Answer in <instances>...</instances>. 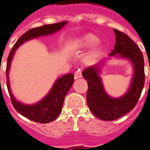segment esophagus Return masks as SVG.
<instances>
[{
    "instance_id": "34e87169",
    "label": "esophagus",
    "mask_w": 150,
    "mask_h": 150,
    "mask_svg": "<svg viewBox=\"0 0 150 150\" xmlns=\"http://www.w3.org/2000/svg\"><path fill=\"white\" fill-rule=\"evenodd\" d=\"M82 76V74H81V70H78V71H75V79H79V78H81Z\"/></svg>"
}]
</instances>
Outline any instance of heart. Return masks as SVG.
<instances>
[{"instance_id":"obj_1","label":"heart","mask_w":150,"mask_h":150,"mask_svg":"<svg viewBox=\"0 0 150 150\" xmlns=\"http://www.w3.org/2000/svg\"><path fill=\"white\" fill-rule=\"evenodd\" d=\"M98 38L92 34H88L78 40V45L81 47H88L97 43ZM96 53V52H95Z\"/></svg>"}]
</instances>
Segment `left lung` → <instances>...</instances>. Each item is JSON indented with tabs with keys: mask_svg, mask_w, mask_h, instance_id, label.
Wrapping results in <instances>:
<instances>
[{
	"mask_svg": "<svg viewBox=\"0 0 150 150\" xmlns=\"http://www.w3.org/2000/svg\"><path fill=\"white\" fill-rule=\"evenodd\" d=\"M113 31L116 42L109 56L119 54L129 58L134 65V76L127 93L119 98L107 96L98 76L97 66L88 67L82 72L88 87L86 95L88 108L96 117L104 121L115 120L134 109L145 84L144 58L139 47L125 33L116 29H113Z\"/></svg>",
	"mask_w": 150,
	"mask_h": 150,
	"instance_id": "obj_1",
	"label": "left lung"
}]
</instances>
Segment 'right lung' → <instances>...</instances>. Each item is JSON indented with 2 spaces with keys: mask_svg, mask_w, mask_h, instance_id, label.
Segmentation results:
<instances>
[{
  "mask_svg": "<svg viewBox=\"0 0 150 150\" xmlns=\"http://www.w3.org/2000/svg\"><path fill=\"white\" fill-rule=\"evenodd\" d=\"M67 23L66 21L55 24H46L39 28L30 29L20 37V38L14 44V47L9 53L7 62L6 68V75H7V87L11 97V100L13 106L16 111L21 115L26 117L27 119L32 120L39 123H47L50 122L54 121L58 118L61 111L62 109L64 97L70 89L74 82V75L73 74H67L63 75L62 77L58 79L55 81L54 86L50 92L47 95L45 98L41 102L33 105H25L15 100L14 96H12L10 89L9 80H8V71H9L11 62L12 57L14 55V51L24 41L32 39L41 35H51L60 30Z\"/></svg>",
  "mask_w": 150,
  "mask_h": 150,
  "instance_id": "obj_1",
  "label": "right lung"
}]
</instances>
